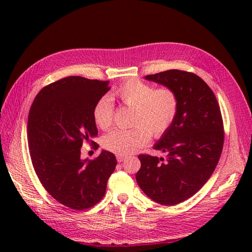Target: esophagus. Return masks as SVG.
<instances>
[{"label":"esophagus","instance_id":"1","mask_svg":"<svg viewBox=\"0 0 252 252\" xmlns=\"http://www.w3.org/2000/svg\"><path fill=\"white\" fill-rule=\"evenodd\" d=\"M125 159H126V156H122V155H118L117 156V160H118L119 163H121V162L125 161Z\"/></svg>","mask_w":252,"mask_h":252}]
</instances>
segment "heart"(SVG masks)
Masks as SVG:
<instances>
[{"mask_svg": "<svg viewBox=\"0 0 252 252\" xmlns=\"http://www.w3.org/2000/svg\"><path fill=\"white\" fill-rule=\"evenodd\" d=\"M127 108H131L130 129H116L103 138V147L118 155H130L156 138L163 135L172 126L178 113V97L171 89L158 88L138 79L123 82L111 94ZM114 106L108 96L96 102L93 118L96 126L106 130L112 126Z\"/></svg>", "mask_w": 252, "mask_h": 252, "instance_id": "heart-1", "label": "heart"}]
</instances>
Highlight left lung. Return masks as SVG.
<instances>
[{"label":"left lung","instance_id":"left-lung-1","mask_svg":"<svg viewBox=\"0 0 252 252\" xmlns=\"http://www.w3.org/2000/svg\"><path fill=\"white\" fill-rule=\"evenodd\" d=\"M146 79L176 93L178 113L155 146L167 159L140 155L136 182L153 201L174 206L197 193L215 171L224 141L222 117L215 93L197 74L168 70Z\"/></svg>","mask_w":252,"mask_h":252}]
</instances>
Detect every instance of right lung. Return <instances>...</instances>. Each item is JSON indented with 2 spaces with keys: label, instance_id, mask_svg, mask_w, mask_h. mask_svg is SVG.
<instances>
[{
  "label": "right lung",
  "instance_id": "obj_1",
  "mask_svg": "<svg viewBox=\"0 0 252 252\" xmlns=\"http://www.w3.org/2000/svg\"><path fill=\"white\" fill-rule=\"evenodd\" d=\"M110 90L109 81L67 76L37 93L28 119L30 156L37 178L50 195L73 210H85L105 194L117 165L113 153L81 159L85 142L97 149L93 109Z\"/></svg>",
  "mask_w": 252,
  "mask_h": 252
}]
</instances>
